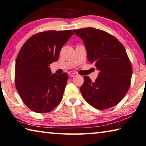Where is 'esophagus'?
<instances>
[{
    "instance_id": "esophagus-1",
    "label": "esophagus",
    "mask_w": 146,
    "mask_h": 146,
    "mask_svg": "<svg viewBox=\"0 0 146 146\" xmlns=\"http://www.w3.org/2000/svg\"><path fill=\"white\" fill-rule=\"evenodd\" d=\"M68 74H69V76H70V77H73L74 76H77L78 73L76 72L70 71V72H68Z\"/></svg>"
}]
</instances>
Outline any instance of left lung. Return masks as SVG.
<instances>
[{
    "instance_id": "8db88e82",
    "label": "left lung",
    "mask_w": 146,
    "mask_h": 146,
    "mask_svg": "<svg viewBox=\"0 0 146 146\" xmlns=\"http://www.w3.org/2000/svg\"><path fill=\"white\" fill-rule=\"evenodd\" d=\"M73 31L84 41L88 60L100 71L94 82L84 76L80 87L83 97L97 109L115 106L127 94L133 74L125 48L115 37L102 30L86 28Z\"/></svg>"
}]
</instances>
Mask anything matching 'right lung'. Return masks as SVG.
I'll list each match as a JSON object with an SVG mask.
<instances>
[{
    "instance_id": "add662e5",
    "label": "right lung",
    "mask_w": 146,
    "mask_h": 146,
    "mask_svg": "<svg viewBox=\"0 0 146 146\" xmlns=\"http://www.w3.org/2000/svg\"><path fill=\"white\" fill-rule=\"evenodd\" d=\"M74 34L70 30L44 31L33 35L21 47L15 62V83L32 111L49 113L61 101L68 75L52 74L49 66L58 60L61 48Z\"/></svg>"
}]
</instances>
